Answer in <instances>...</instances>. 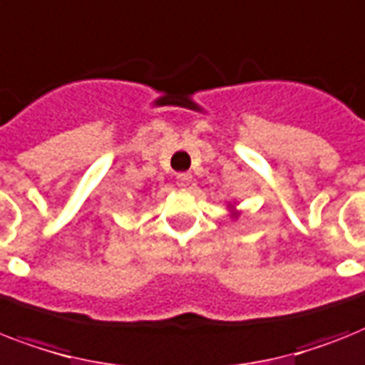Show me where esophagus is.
Here are the masks:
<instances>
[{"label":"esophagus","mask_w":365,"mask_h":365,"mask_svg":"<svg viewBox=\"0 0 365 365\" xmlns=\"http://www.w3.org/2000/svg\"><path fill=\"white\" fill-rule=\"evenodd\" d=\"M192 176L189 173H180L176 176V183H178V187H182V189H187L189 187V183H191Z\"/></svg>","instance_id":"esophagus-1"}]
</instances>
